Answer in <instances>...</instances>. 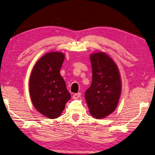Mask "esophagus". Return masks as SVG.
<instances>
[{"label":"esophagus","mask_w":155,"mask_h":155,"mask_svg":"<svg viewBox=\"0 0 155 155\" xmlns=\"http://www.w3.org/2000/svg\"><path fill=\"white\" fill-rule=\"evenodd\" d=\"M81 96V93H75L73 95V99H78L80 98Z\"/></svg>","instance_id":"1"}]
</instances>
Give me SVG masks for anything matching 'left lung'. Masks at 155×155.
Here are the masks:
<instances>
[{"mask_svg":"<svg viewBox=\"0 0 155 155\" xmlns=\"http://www.w3.org/2000/svg\"><path fill=\"white\" fill-rule=\"evenodd\" d=\"M93 80L85 93L89 112L100 119L116 110L120 99L122 83L120 72L114 61L102 51L91 54Z\"/></svg>","mask_w":155,"mask_h":155,"instance_id":"8db88e82","label":"left lung"}]
</instances>
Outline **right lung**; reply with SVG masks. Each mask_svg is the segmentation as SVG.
<instances>
[{"mask_svg":"<svg viewBox=\"0 0 155 155\" xmlns=\"http://www.w3.org/2000/svg\"><path fill=\"white\" fill-rule=\"evenodd\" d=\"M64 54L58 51L45 54L32 71L29 82L30 95L38 112L47 118L59 117L71 99L66 84L60 74Z\"/></svg>","mask_w":155,"mask_h":155,"instance_id":"add662e5","label":"right lung"}]
</instances>
